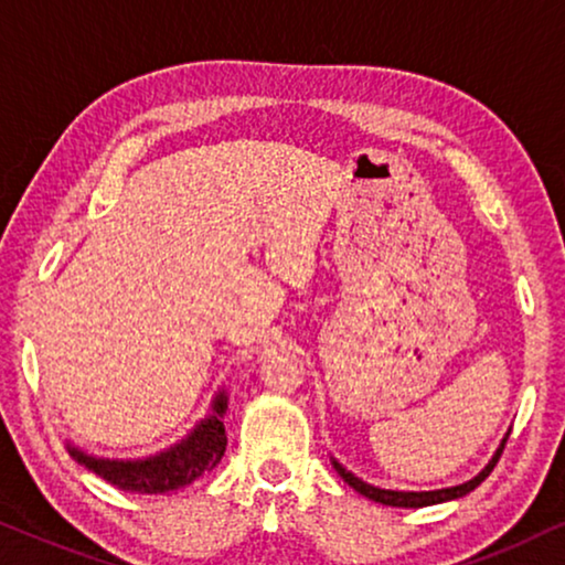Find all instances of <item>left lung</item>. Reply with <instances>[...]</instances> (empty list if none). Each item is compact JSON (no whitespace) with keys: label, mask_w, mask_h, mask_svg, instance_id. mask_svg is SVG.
I'll list each match as a JSON object with an SVG mask.
<instances>
[{"label":"left lung","mask_w":565,"mask_h":565,"mask_svg":"<svg viewBox=\"0 0 565 565\" xmlns=\"http://www.w3.org/2000/svg\"><path fill=\"white\" fill-rule=\"evenodd\" d=\"M503 445H507V439H503ZM503 445L499 447V452L493 455V460L486 465V470L476 476L468 483L462 486H455V488H441V491H424V493H413V491H385V488H374L370 483H364V480H359L356 476H351L349 470L343 468V465H338L333 460V468L338 470V476H341L345 483H349L353 491H359L361 495H366V499L377 501V503H385V507H405V509H420V507H431V503H441V501H452V499H460V495L476 491V488L483 483V480L491 476V470L495 468V462L501 460V452H503Z\"/></svg>","instance_id":"left-lung-1"}]
</instances>
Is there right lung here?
<instances>
[{
    "instance_id": "right-lung-1",
    "label": "right lung",
    "mask_w": 565,
    "mask_h": 565,
    "mask_svg": "<svg viewBox=\"0 0 565 565\" xmlns=\"http://www.w3.org/2000/svg\"><path fill=\"white\" fill-rule=\"evenodd\" d=\"M224 408H227V397L224 393L214 401V416L201 420L199 428H193L188 439L180 445L170 447L168 452L149 457V460L137 462H118V460H95L77 452L70 447V452L77 457V462L93 470L95 476L108 480L110 486L124 488V491L137 493H164L178 491V488L191 486L193 480L204 478L209 470L216 468L222 460L224 447H227V434H224Z\"/></svg>"
}]
</instances>
